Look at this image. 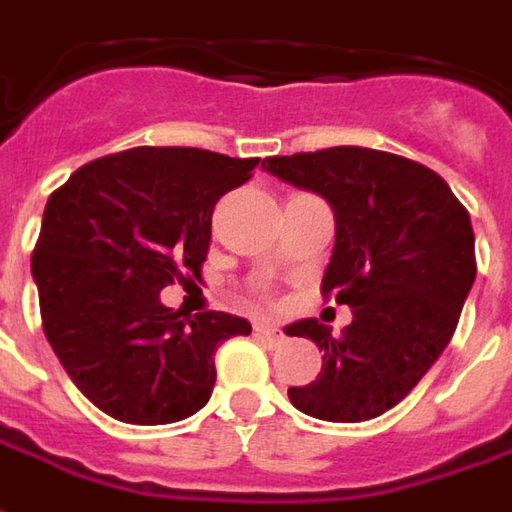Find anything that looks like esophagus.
<instances>
[{"mask_svg": "<svg viewBox=\"0 0 512 512\" xmlns=\"http://www.w3.org/2000/svg\"><path fill=\"white\" fill-rule=\"evenodd\" d=\"M256 339H262L264 344H270V347H278V344H284V333L278 331L275 325L270 322H256Z\"/></svg>", "mask_w": 512, "mask_h": 512, "instance_id": "34e87169", "label": "esophagus"}]
</instances>
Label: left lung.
I'll use <instances>...</instances> for the list:
<instances>
[{"instance_id":"8db88e82","label":"left lung","mask_w":512,"mask_h":512,"mask_svg":"<svg viewBox=\"0 0 512 512\" xmlns=\"http://www.w3.org/2000/svg\"><path fill=\"white\" fill-rule=\"evenodd\" d=\"M262 168L331 204L322 292L353 308L342 336L317 320L289 325L325 350L317 380L289 400L325 422L375 419L411 394L458 328L477 275L469 212L436 170L375 148L267 157Z\"/></svg>"}]
</instances>
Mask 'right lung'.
Returning <instances> with one entry per match:
<instances>
[{
  "mask_svg": "<svg viewBox=\"0 0 512 512\" xmlns=\"http://www.w3.org/2000/svg\"><path fill=\"white\" fill-rule=\"evenodd\" d=\"M259 159L140 146L71 173L43 209L32 253L43 333L74 386L126 424H170L215 389V353L250 322L226 311L181 317L159 292L198 273L212 212Z\"/></svg>",
  "mask_w": 512,
  "mask_h": 512,
  "instance_id": "obj_1",
  "label": "right lung"
}]
</instances>
